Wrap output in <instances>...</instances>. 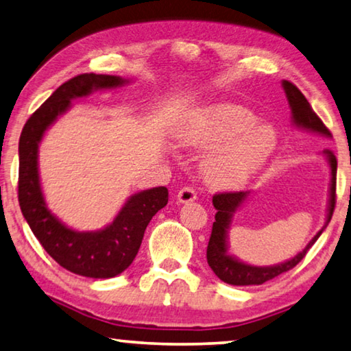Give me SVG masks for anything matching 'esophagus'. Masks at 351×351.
Returning <instances> with one entry per match:
<instances>
[{"label":"esophagus","mask_w":351,"mask_h":351,"mask_svg":"<svg viewBox=\"0 0 351 351\" xmlns=\"http://www.w3.org/2000/svg\"><path fill=\"white\" fill-rule=\"evenodd\" d=\"M177 201H179L180 204H188V202L196 201V191H194L190 186L182 188V190L177 193Z\"/></svg>","instance_id":"34e87169"}]
</instances>
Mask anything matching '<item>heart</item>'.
<instances>
[{
	"mask_svg": "<svg viewBox=\"0 0 351 351\" xmlns=\"http://www.w3.org/2000/svg\"><path fill=\"white\" fill-rule=\"evenodd\" d=\"M180 145L217 149L204 163L210 185L237 188L251 180L278 145V132L268 122H257L252 111L241 105L217 104L202 108L180 123L176 132Z\"/></svg>",
	"mask_w": 351,
	"mask_h": 351,
	"instance_id": "b5f03b06",
	"label": "heart"
}]
</instances>
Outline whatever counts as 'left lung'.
Instances as JSON below:
<instances>
[{
	"label": "left lung",
	"instance_id": "left-lung-1",
	"mask_svg": "<svg viewBox=\"0 0 351 351\" xmlns=\"http://www.w3.org/2000/svg\"><path fill=\"white\" fill-rule=\"evenodd\" d=\"M282 88L285 97H287L290 111H292V122L295 127L303 128V130L322 134V136L332 138L331 132L325 127V123L320 121V117L315 114L309 101L301 94V90L296 88L293 83L284 80ZM323 155L330 165L331 169V183H330V201H328V212L325 226L317 232V235L306 245L303 251H300L295 257L289 261L276 263L269 267H256L250 265L239 261L234 256H229L228 252V234L229 228L234 218V213L243 206L245 201L250 196V191H235V193H219L213 196V207L217 208L215 215V223L212 228V235H210L208 246H207V262L213 273L230 285H261L269 279L279 276L289 269L296 267V263L303 261L306 252L311 250V246L315 243L317 239L322 235V232L326 229L328 223L331 221L334 206H336V174H337V160L330 149L323 150Z\"/></svg>",
	"mask_w": 351,
	"mask_h": 351
}]
</instances>
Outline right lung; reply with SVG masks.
I'll return each instance as SVG.
<instances>
[{
    "instance_id": "add662e5",
    "label": "right lung",
    "mask_w": 351,
    "mask_h": 351,
    "mask_svg": "<svg viewBox=\"0 0 351 351\" xmlns=\"http://www.w3.org/2000/svg\"><path fill=\"white\" fill-rule=\"evenodd\" d=\"M116 75L83 73L69 80L25 123L19 143V202L32 234L62 268L94 279L114 278L132 265L144 230L158 210L168 204V188L134 193L106 228L80 232L70 229L47 207L39 177V144L45 132L62 116L72 100L94 90L127 84Z\"/></svg>"
}]
</instances>
